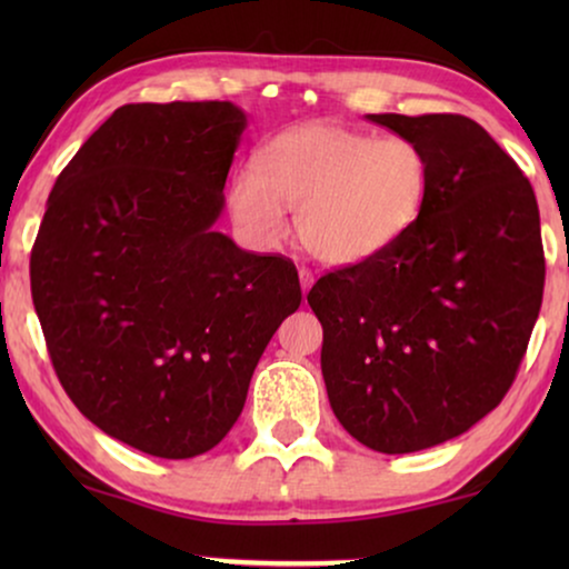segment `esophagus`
Listing matches in <instances>:
<instances>
[{
    "mask_svg": "<svg viewBox=\"0 0 569 569\" xmlns=\"http://www.w3.org/2000/svg\"><path fill=\"white\" fill-rule=\"evenodd\" d=\"M298 277H300V287H302V295H308V290H310V287H313V271H310V269H306V267H302V269L298 271Z\"/></svg>",
    "mask_w": 569,
    "mask_h": 569,
    "instance_id": "1",
    "label": "esophagus"
}]
</instances>
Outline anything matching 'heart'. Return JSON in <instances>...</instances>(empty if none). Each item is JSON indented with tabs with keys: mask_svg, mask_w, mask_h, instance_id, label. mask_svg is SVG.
Listing matches in <instances>:
<instances>
[{
	"mask_svg": "<svg viewBox=\"0 0 569 569\" xmlns=\"http://www.w3.org/2000/svg\"><path fill=\"white\" fill-rule=\"evenodd\" d=\"M430 186V158L415 139L308 121L269 137L256 166L232 170L228 209L256 246L279 243L284 209H295L300 246L349 267L391 248L422 214Z\"/></svg>",
	"mask_w": 569,
	"mask_h": 569,
	"instance_id": "1",
	"label": "heart"
}]
</instances>
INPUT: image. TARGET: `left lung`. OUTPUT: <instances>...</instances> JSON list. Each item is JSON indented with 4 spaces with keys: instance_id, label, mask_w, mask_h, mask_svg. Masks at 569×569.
Returning <instances> with one entry per match:
<instances>
[{
    "instance_id": "obj_1",
    "label": "left lung",
    "mask_w": 569,
    "mask_h": 569,
    "mask_svg": "<svg viewBox=\"0 0 569 569\" xmlns=\"http://www.w3.org/2000/svg\"><path fill=\"white\" fill-rule=\"evenodd\" d=\"M430 158L417 222L383 253L308 292L341 427L415 453L487 417L516 380L543 295L539 204L516 160L456 113H368Z\"/></svg>"
}]
</instances>
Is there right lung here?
Segmentation results:
<instances>
[{"instance_id": "obj_1", "label": "right lung", "mask_w": 569, "mask_h": 569, "mask_svg": "<svg viewBox=\"0 0 569 569\" xmlns=\"http://www.w3.org/2000/svg\"><path fill=\"white\" fill-rule=\"evenodd\" d=\"M246 127L230 100L121 106L46 201L30 290L53 370L92 425L142 453L212 450L302 300L292 261L214 230Z\"/></svg>"}]
</instances>
